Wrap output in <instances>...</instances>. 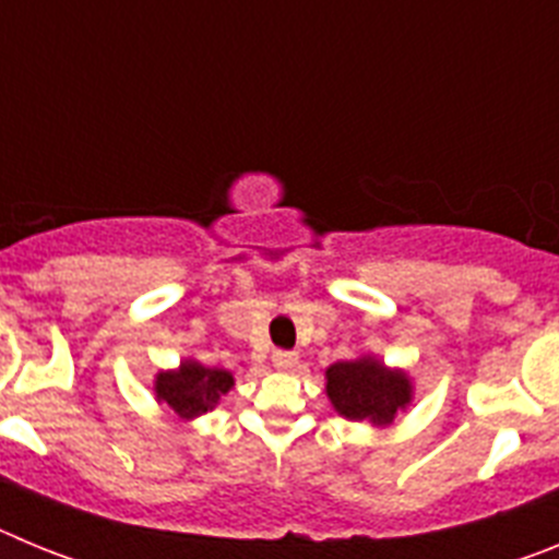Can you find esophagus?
<instances>
[{
  "label": "esophagus",
  "mask_w": 559,
  "mask_h": 559,
  "mask_svg": "<svg viewBox=\"0 0 559 559\" xmlns=\"http://www.w3.org/2000/svg\"><path fill=\"white\" fill-rule=\"evenodd\" d=\"M271 364H274L276 369H283V372H288V369H294L296 364H299V355L288 353V349H276V353L271 355Z\"/></svg>",
  "instance_id": "obj_1"
}]
</instances>
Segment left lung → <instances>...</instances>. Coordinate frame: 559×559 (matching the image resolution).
<instances>
[{"mask_svg":"<svg viewBox=\"0 0 559 559\" xmlns=\"http://www.w3.org/2000/svg\"><path fill=\"white\" fill-rule=\"evenodd\" d=\"M328 397L341 417L353 423L392 426L397 412L412 403V380L400 369L383 367L378 358L364 355L355 360H338L324 372Z\"/></svg>","mask_w":559,"mask_h":559,"instance_id":"left-lung-1","label":"left lung"}]
</instances>
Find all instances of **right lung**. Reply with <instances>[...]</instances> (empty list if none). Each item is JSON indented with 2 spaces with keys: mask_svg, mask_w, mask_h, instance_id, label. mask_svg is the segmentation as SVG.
I'll return each mask as SVG.
<instances>
[{
  "mask_svg": "<svg viewBox=\"0 0 559 559\" xmlns=\"http://www.w3.org/2000/svg\"><path fill=\"white\" fill-rule=\"evenodd\" d=\"M231 386L235 378L226 369H210L199 360H185L179 369L156 374L153 392L162 406L176 412L181 419H192L212 412Z\"/></svg>",
  "mask_w": 559,
  "mask_h": 559,
  "instance_id": "add662e5",
  "label": "right lung"
}]
</instances>
